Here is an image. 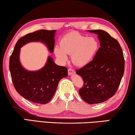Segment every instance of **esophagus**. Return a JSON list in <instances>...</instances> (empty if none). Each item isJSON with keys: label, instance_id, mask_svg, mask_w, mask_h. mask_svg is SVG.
Returning a JSON list of instances; mask_svg holds the SVG:
<instances>
[{"label": "esophagus", "instance_id": "esophagus-1", "mask_svg": "<svg viewBox=\"0 0 135 135\" xmlns=\"http://www.w3.org/2000/svg\"><path fill=\"white\" fill-rule=\"evenodd\" d=\"M68 75H72V74L75 73V71L73 70V69H71V68H69V69L68 70Z\"/></svg>", "mask_w": 135, "mask_h": 135}]
</instances>
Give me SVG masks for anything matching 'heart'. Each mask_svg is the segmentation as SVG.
<instances>
[{
    "label": "heart",
    "instance_id": "b5f03b06",
    "mask_svg": "<svg viewBox=\"0 0 135 135\" xmlns=\"http://www.w3.org/2000/svg\"><path fill=\"white\" fill-rule=\"evenodd\" d=\"M99 47V44L96 38L88 37L73 32L62 38L60 41V47H56L54 53L63 63L67 61V55H71V59L74 65L84 67L93 61Z\"/></svg>",
    "mask_w": 135,
    "mask_h": 135
}]
</instances>
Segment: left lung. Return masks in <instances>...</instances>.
<instances>
[{
  "instance_id": "1",
  "label": "left lung",
  "mask_w": 135,
  "mask_h": 135,
  "mask_svg": "<svg viewBox=\"0 0 135 135\" xmlns=\"http://www.w3.org/2000/svg\"><path fill=\"white\" fill-rule=\"evenodd\" d=\"M88 31L98 35L100 47L93 61L76 71L84 81L79 93L87 103L99 104L116 93L124 75L125 62L117 40L103 30Z\"/></svg>"
}]
</instances>
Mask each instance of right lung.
<instances>
[{
    "label": "right lung",
    "instance_id": "add662e5",
    "mask_svg": "<svg viewBox=\"0 0 135 135\" xmlns=\"http://www.w3.org/2000/svg\"><path fill=\"white\" fill-rule=\"evenodd\" d=\"M56 30H42L29 33L18 40L9 59V68L12 81L18 93L27 100L41 104L52 99L62 78L68 76L67 68L55 63L49 56L43 67L37 71L26 70L20 61L21 48L32 42H40L53 53Z\"/></svg>",
    "mask_w": 135,
    "mask_h": 135
}]
</instances>
